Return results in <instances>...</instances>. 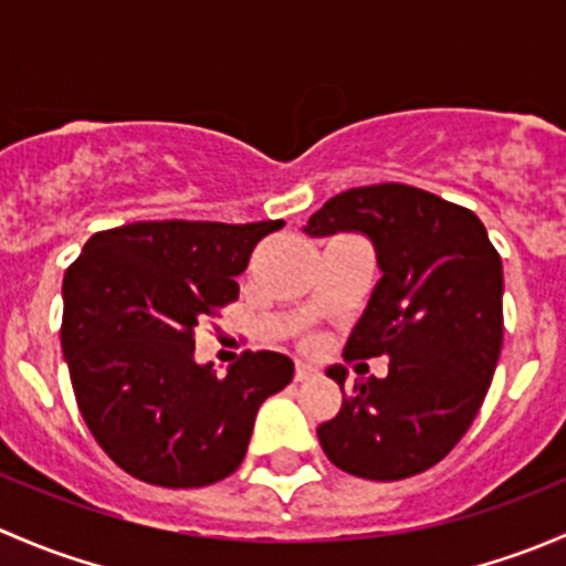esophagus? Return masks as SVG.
<instances>
[{
    "label": "esophagus",
    "instance_id": "34e87169",
    "mask_svg": "<svg viewBox=\"0 0 566 566\" xmlns=\"http://www.w3.org/2000/svg\"><path fill=\"white\" fill-rule=\"evenodd\" d=\"M312 375H315V367H310V364L304 361H295V384H304Z\"/></svg>",
    "mask_w": 566,
    "mask_h": 566
}]
</instances>
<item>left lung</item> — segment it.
<instances>
[{"instance_id": "8db88e82", "label": "left lung", "mask_w": 566, "mask_h": 566, "mask_svg": "<svg viewBox=\"0 0 566 566\" xmlns=\"http://www.w3.org/2000/svg\"><path fill=\"white\" fill-rule=\"evenodd\" d=\"M304 232H358L373 243L380 279L345 356L389 358L386 378L353 386L317 427L319 447L336 468L375 482L427 471L465 436L499 364V251L471 210L402 182L336 193ZM325 375L345 389V367Z\"/></svg>"}]
</instances>
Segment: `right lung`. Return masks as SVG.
<instances>
[{
	"label": "right lung",
	"mask_w": 566,
	"mask_h": 566,
	"mask_svg": "<svg viewBox=\"0 0 566 566\" xmlns=\"http://www.w3.org/2000/svg\"><path fill=\"white\" fill-rule=\"evenodd\" d=\"M284 221H136L95 232L62 282V353L82 419L130 476L205 488L230 476L282 353H247L227 375L193 358L199 319L238 298V273Z\"/></svg>",
	"instance_id": "obj_1"
}]
</instances>
